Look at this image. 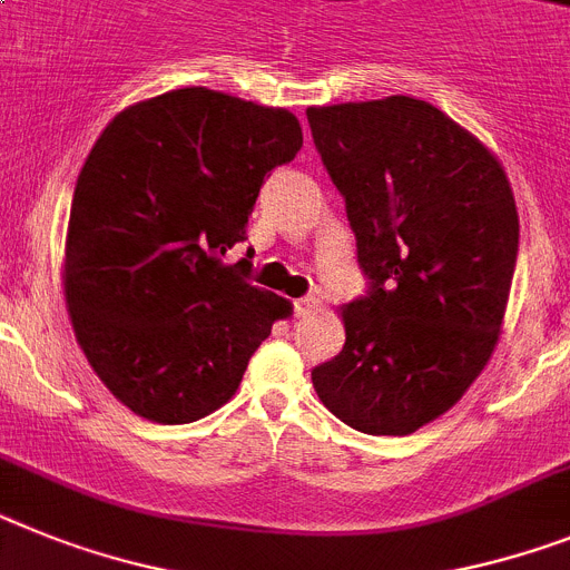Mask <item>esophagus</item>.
<instances>
[{
    "instance_id": "1",
    "label": "esophagus",
    "mask_w": 570,
    "mask_h": 570,
    "mask_svg": "<svg viewBox=\"0 0 570 570\" xmlns=\"http://www.w3.org/2000/svg\"><path fill=\"white\" fill-rule=\"evenodd\" d=\"M317 308H320L317 296H303V299H296V303H294V314L299 320L311 317V314H314V311H317Z\"/></svg>"
}]
</instances>
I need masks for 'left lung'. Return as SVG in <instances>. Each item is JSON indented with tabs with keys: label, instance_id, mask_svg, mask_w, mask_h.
Here are the masks:
<instances>
[{
	"label": "left lung",
	"instance_id": "obj_1",
	"mask_svg": "<svg viewBox=\"0 0 570 570\" xmlns=\"http://www.w3.org/2000/svg\"><path fill=\"white\" fill-rule=\"evenodd\" d=\"M345 198L368 296L340 308L343 352L311 372L366 435H412L452 410L499 343L519 250L502 160L417 97L308 106Z\"/></svg>",
	"mask_w": 570,
	"mask_h": 570
}]
</instances>
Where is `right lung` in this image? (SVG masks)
<instances>
[{
    "mask_svg": "<svg viewBox=\"0 0 570 570\" xmlns=\"http://www.w3.org/2000/svg\"><path fill=\"white\" fill-rule=\"evenodd\" d=\"M288 109L175 89L109 120L77 175L62 294L89 366L155 424H193L236 395L282 296L227 265L265 175L294 158Z\"/></svg>",
    "mask_w": 570,
    "mask_h": 570,
    "instance_id": "right-lung-1",
    "label": "right lung"
}]
</instances>
